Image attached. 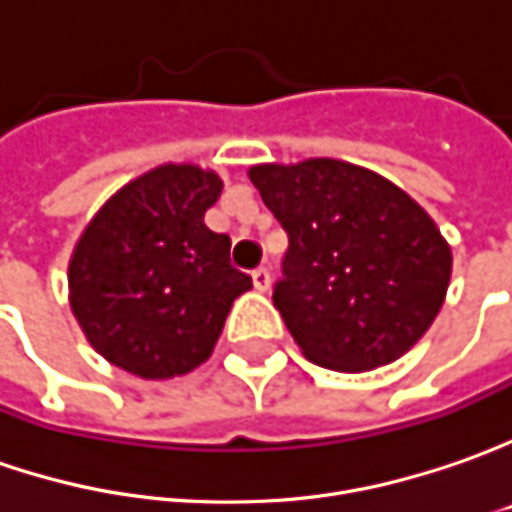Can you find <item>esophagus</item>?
<instances>
[{"mask_svg": "<svg viewBox=\"0 0 512 512\" xmlns=\"http://www.w3.org/2000/svg\"><path fill=\"white\" fill-rule=\"evenodd\" d=\"M252 283H255L257 291L269 289V286H272V274H269V269H263V266L255 269V272H252Z\"/></svg>", "mask_w": 512, "mask_h": 512, "instance_id": "obj_1", "label": "esophagus"}]
</instances>
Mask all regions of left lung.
<instances>
[{
	"instance_id": "1",
	"label": "left lung",
	"mask_w": 512,
	"mask_h": 512,
	"mask_svg": "<svg viewBox=\"0 0 512 512\" xmlns=\"http://www.w3.org/2000/svg\"><path fill=\"white\" fill-rule=\"evenodd\" d=\"M289 235L272 300L294 343L334 371L399 360L431 328L450 249L428 212L371 169L331 158L249 172Z\"/></svg>"
}]
</instances>
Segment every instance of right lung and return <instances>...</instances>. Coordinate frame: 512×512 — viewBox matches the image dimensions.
I'll return each mask as SVG.
<instances>
[{
    "label": "right lung",
    "mask_w": 512,
    "mask_h": 512,
    "mask_svg": "<svg viewBox=\"0 0 512 512\" xmlns=\"http://www.w3.org/2000/svg\"><path fill=\"white\" fill-rule=\"evenodd\" d=\"M221 178L167 164L101 206L70 260V306L104 360L169 379L209 360L235 297L252 277L232 266L226 235L203 215Z\"/></svg>",
    "instance_id": "right-lung-1"
}]
</instances>
